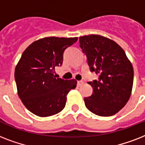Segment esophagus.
<instances>
[{"label": "esophagus", "instance_id": "34e87169", "mask_svg": "<svg viewBox=\"0 0 145 145\" xmlns=\"http://www.w3.org/2000/svg\"><path fill=\"white\" fill-rule=\"evenodd\" d=\"M83 84H84V81H82V80H79V81H77V86H81Z\"/></svg>", "mask_w": 145, "mask_h": 145}]
</instances>
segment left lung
Here are the masks:
<instances>
[{"instance_id":"obj_1","label":"left lung","mask_w":145,"mask_h":145,"mask_svg":"<svg viewBox=\"0 0 145 145\" xmlns=\"http://www.w3.org/2000/svg\"><path fill=\"white\" fill-rule=\"evenodd\" d=\"M80 46L87 57L91 71L99 80L89 82L93 89L85 105L101 117L114 115L126 105L133 85V67L124 50L112 40L98 35L80 37Z\"/></svg>"}]
</instances>
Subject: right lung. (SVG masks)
Instances as JSON below:
<instances>
[{
	"mask_svg": "<svg viewBox=\"0 0 145 145\" xmlns=\"http://www.w3.org/2000/svg\"><path fill=\"white\" fill-rule=\"evenodd\" d=\"M78 37H44L25 49L15 69L19 98L26 108L38 117L52 116L63 110L74 79L56 78L55 68L61 66L64 51Z\"/></svg>",
	"mask_w": 145,
	"mask_h": 145,
	"instance_id": "right-lung-1",
	"label": "right lung"
}]
</instances>
